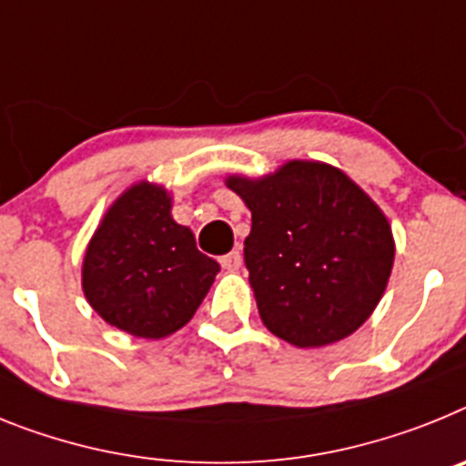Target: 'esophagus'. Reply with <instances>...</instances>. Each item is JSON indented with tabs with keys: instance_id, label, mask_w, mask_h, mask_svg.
<instances>
[{
	"instance_id": "34e87169",
	"label": "esophagus",
	"mask_w": 466,
	"mask_h": 466,
	"mask_svg": "<svg viewBox=\"0 0 466 466\" xmlns=\"http://www.w3.org/2000/svg\"><path fill=\"white\" fill-rule=\"evenodd\" d=\"M220 265L225 267L228 272H234V269L241 267V253H238V250H232V253H228V256H222Z\"/></svg>"
}]
</instances>
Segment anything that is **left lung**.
Instances as JSON below:
<instances>
[{
  "label": "left lung",
  "instance_id": "1",
  "mask_svg": "<svg viewBox=\"0 0 466 466\" xmlns=\"http://www.w3.org/2000/svg\"><path fill=\"white\" fill-rule=\"evenodd\" d=\"M250 210L248 281L267 329L295 347H323L361 329L384 295L394 234L347 173L293 159L260 177L228 176Z\"/></svg>",
  "mask_w": 466,
  "mask_h": 466
}]
</instances>
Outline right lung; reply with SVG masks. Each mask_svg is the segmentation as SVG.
Wrapping results in <instances>:
<instances>
[{
    "label": "right lung",
    "mask_w": 466,
    "mask_h": 466,
    "mask_svg": "<svg viewBox=\"0 0 466 466\" xmlns=\"http://www.w3.org/2000/svg\"><path fill=\"white\" fill-rule=\"evenodd\" d=\"M171 208L164 185H131L107 208L84 253L88 305L133 338L161 339L183 329L220 272Z\"/></svg>",
    "instance_id": "1"
}]
</instances>
